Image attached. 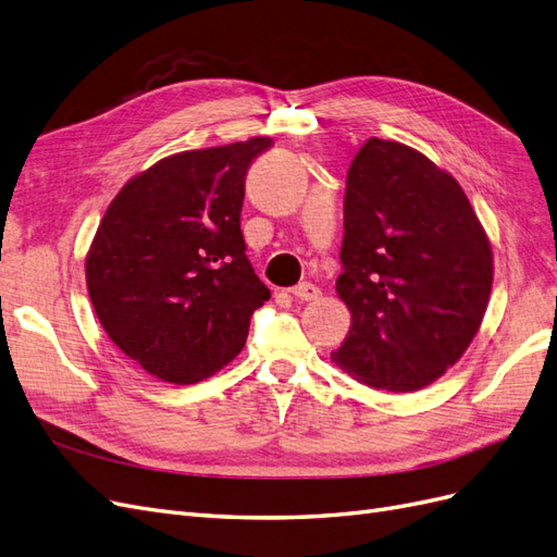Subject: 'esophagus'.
<instances>
[{
  "label": "esophagus",
  "instance_id": "1",
  "mask_svg": "<svg viewBox=\"0 0 557 557\" xmlns=\"http://www.w3.org/2000/svg\"><path fill=\"white\" fill-rule=\"evenodd\" d=\"M290 293H293V297H297L299 301H311V299H318V297H320V288H318V285H313L311 281L297 283Z\"/></svg>",
  "mask_w": 557,
  "mask_h": 557
}]
</instances>
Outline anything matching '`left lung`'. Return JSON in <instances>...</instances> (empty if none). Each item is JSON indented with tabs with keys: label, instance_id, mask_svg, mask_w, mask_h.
Here are the masks:
<instances>
[{
	"label": "left lung",
	"instance_id": "8db88e82",
	"mask_svg": "<svg viewBox=\"0 0 557 557\" xmlns=\"http://www.w3.org/2000/svg\"><path fill=\"white\" fill-rule=\"evenodd\" d=\"M336 293L350 330L332 360L391 393L434 383L474 339L493 288V248L460 183L399 141L369 139L344 197Z\"/></svg>",
	"mask_w": 557,
	"mask_h": 557
}]
</instances>
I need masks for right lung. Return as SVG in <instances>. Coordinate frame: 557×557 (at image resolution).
I'll return each mask as SVG.
<instances>
[{"label":"right lung","instance_id":"add662e5","mask_svg":"<svg viewBox=\"0 0 557 557\" xmlns=\"http://www.w3.org/2000/svg\"><path fill=\"white\" fill-rule=\"evenodd\" d=\"M252 137L185 150L129 178L86 258L90 301L109 339L148 374L188 385L239 356L269 299L242 234Z\"/></svg>","mask_w":557,"mask_h":557}]
</instances>
